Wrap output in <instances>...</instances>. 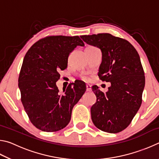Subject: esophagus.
<instances>
[{
  "label": "esophagus",
  "mask_w": 159,
  "mask_h": 159,
  "mask_svg": "<svg viewBox=\"0 0 159 159\" xmlns=\"http://www.w3.org/2000/svg\"><path fill=\"white\" fill-rule=\"evenodd\" d=\"M86 90H87L88 92H90L91 91V85H89V84L86 85Z\"/></svg>",
  "instance_id": "obj_1"
}]
</instances>
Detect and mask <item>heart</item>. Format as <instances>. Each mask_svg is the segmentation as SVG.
Here are the masks:
<instances>
[{"label": "heart", "mask_w": 159, "mask_h": 159, "mask_svg": "<svg viewBox=\"0 0 159 159\" xmlns=\"http://www.w3.org/2000/svg\"><path fill=\"white\" fill-rule=\"evenodd\" d=\"M90 48H94V47H92V46H90ZM83 80H88V79L86 77H83Z\"/></svg>", "instance_id": "obj_1"}]
</instances>
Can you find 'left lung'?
<instances>
[{
	"label": "left lung",
	"instance_id": "obj_1",
	"mask_svg": "<svg viewBox=\"0 0 159 159\" xmlns=\"http://www.w3.org/2000/svg\"><path fill=\"white\" fill-rule=\"evenodd\" d=\"M80 38L101 50L98 76L111 83L105 94L97 85L92 87L97 100L90 109L91 118L99 130L119 133L130 125L142 104L145 77L139 54L130 43L110 34Z\"/></svg>",
	"mask_w": 159,
	"mask_h": 159
}]
</instances>
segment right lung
<instances>
[{"label": "right lung", "mask_w": 159, "mask_h": 159, "mask_svg": "<svg viewBox=\"0 0 159 159\" xmlns=\"http://www.w3.org/2000/svg\"><path fill=\"white\" fill-rule=\"evenodd\" d=\"M78 45H84L78 36H47L35 43L24 58L18 80L21 101L32 124L42 131L65 128L73 107L85 92L80 80L71 83L63 94L56 85L58 71L66 69L69 54Z\"/></svg>", "instance_id": "obj_1"}]
</instances>
